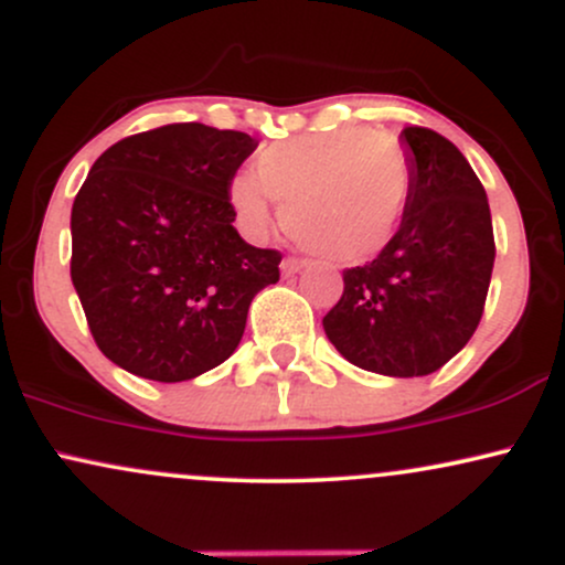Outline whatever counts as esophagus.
<instances>
[{"instance_id":"1","label":"esophagus","mask_w":565,"mask_h":565,"mask_svg":"<svg viewBox=\"0 0 565 565\" xmlns=\"http://www.w3.org/2000/svg\"><path fill=\"white\" fill-rule=\"evenodd\" d=\"M302 265H305L302 257H284V260H281V274H284V276L300 274Z\"/></svg>"}]
</instances>
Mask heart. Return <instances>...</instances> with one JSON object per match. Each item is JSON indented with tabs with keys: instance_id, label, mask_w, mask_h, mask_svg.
Listing matches in <instances>:
<instances>
[{
	"instance_id": "heart-1",
	"label": "heart",
	"mask_w": 565,
	"mask_h": 565,
	"mask_svg": "<svg viewBox=\"0 0 565 565\" xmlns=\"http://www.w3.org/2000/svg\"><path fill=\"white\" fill-rule=\"evenodd\" d=\"M414 170L391 132L342 127L274 142L238 174L228 201L246 236L260 238L284 204V228L321 260L353 265L377 257L401 228Z\"/></svg>"
}]
</instances>
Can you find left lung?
Masks as SVG:
<instances>
[{
	"label": "left lung",
	"instance_id": "left-lung-1",
	"mask_svg": "<svg viewBox=\"0 0 565 565\" xmlns=\"http://www.w3.org/2000/svg\"><path fill=\"white\" fill-rule=\"evenodd\" d=\"M412 196L393 242L342 270V297L323 316L350 364L387 377H423L454 359L478 329L494 268L486 191L451 140L404 127Z\"/></svg>",
	"mask_w": 565,
	"mask_h": 565
}]
</instances>
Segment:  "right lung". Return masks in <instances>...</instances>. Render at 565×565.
I'll list each match as a JSON object with an SVG mask.
<instances>
[{
	"mask_svg": "<svg viewBox=\"0 0 565 565\" xmlns=\"http://www.w3.org/2000/svg\"><path fill=\"white\" fill-rule=\"evenodd\" d=\"M255 148L246 132L180 121L129 135L93 164L71 210V281L116 366L185 382L238 348L281 263L233 228L228 188Z\"/></svg>",
	"mask_w": 565,
	"mask_h": 565,
	"instance_id": "obj_1",
	"label": "right lung"
}]
</instances>
